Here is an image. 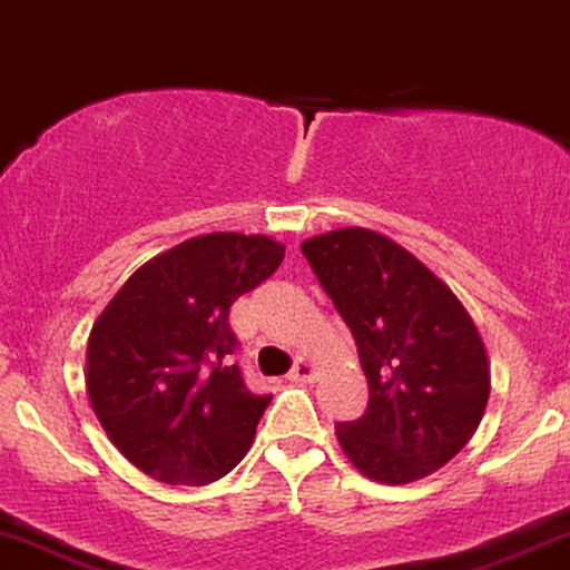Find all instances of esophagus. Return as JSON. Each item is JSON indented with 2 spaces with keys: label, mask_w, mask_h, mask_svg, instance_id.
Listing matches in <instances>:
<instances>
[{
  "label": "esophagus",
  "mask_w": 570,
  "mask_h": 570,
  "mask_svg": "<svg viewBox=\"0 0 570 570\" xmlns=\"http://www.w3.org/2000/svg\"><path fill=\"white\" fill-rule=\"evenodd\" d=\"M315 376H318V366H315L311 358H299L297 363H294L289 380H294V382H313Z\"/></svg>",
  "instance_id": "esophagus-1"
}]
</instances>
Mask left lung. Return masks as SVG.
<instances>
[{
    "mask_svg": "<svg viewBox=\"0 0 570 570\" xmlns=\"http://www.w3.org/2000/svg\"><path fill=\"white\" fill-rule=\"evenodd\" d=\"M311 263L358 345L366 414L334 428L363 478L422 481L468 445L485 414L491 363L475 321L420 257L368 228L305 238Z\"/></svg>",
    "mask_w": 570,
    "mask_h": 570,
    "instance_id": "obj_1",
    "label": "left lung"
}]
</instances>
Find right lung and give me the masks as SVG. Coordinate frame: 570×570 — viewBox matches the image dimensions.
<instances>
[{
    "instance_id": "1",
    "label": "right lung",
    "mask_w": 570,
    "mask_h": 570,
    "mask_svg": "<svg viewBox=\"0 0 570 570\" xmlns=\"http://www.w3.org/2000/svg\"><path fill=\"white\" fill-rule=\"evenodd\" d=\"M271 236L207 233L150 257L87 340L89 406L108 441L154 481L207 485L242 462L271 395L233 363L230 305L276 273Z\"/></svg>"
}]
</instances>
